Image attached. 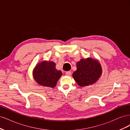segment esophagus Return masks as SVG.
<instances>
[{
	"label": "esophagus",
	"mask_w": 130,
	"mask_h": 130,
	"mask_svg": "<svg viewBox=\"0 0 130 130\" xmlns=\"http://www.w3.org/2000/svg\"><path fill=\"white\" fill-rule=\"evenodd\" d=\"M66 75H67V76H70V75H71V72H70V71L67 72L66 73Z\"/></svg>",
	"instance_id": "obj_1"
}]
</instances>
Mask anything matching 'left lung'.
<instances>
[{
	"label": "left lung",
	"instance_id": "obj_1",
	"mask_svg": "<svg viewBox=\"0 0 130 130\" xmlns=\"http://www.w3.org/2000/svg\"><path fill=\"white\" fill-rule=\"evenodd\" d=\"M77 70L73 74L74 79L78 85L84 87L93 84L99 80L102 74V68L96 60L88 57L77 62Z\"/></svg>",
	"mask_w": 130,
	"mask_h": 130
}]
</instances>
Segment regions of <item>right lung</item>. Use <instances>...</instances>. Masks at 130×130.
Returning <instances> with one entry per match:
<instances>
[{"instance_id":"right-lung-1","label":"right lung","mask_w":130,"mask_h":130,"mask_svg":"<svg viewBox=\"0 0 130 130\" xmlns=\"http://www.w3.org/2000/svg\"><path fill=\"white\" fill-rule=\"evenodd\" d=\"M62 75L61 71L56 69L55 63L52 61L39 63L33 70V77L39 85L52 88L55 87Z\"/></svg>"}]
</instances>
